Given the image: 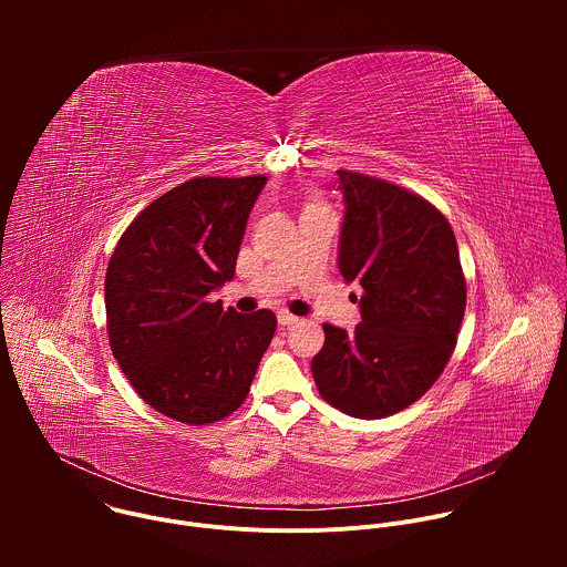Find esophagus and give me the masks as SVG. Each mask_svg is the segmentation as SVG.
<instances>
[{"label":"esophagus","mask_w":567,"mask_h":567,"mask_svg":"<svg viewBox=\"0 0 567 567\" xmlns=\"http://www.w3.org/2000/svg\"><path fill=\"white\" fill-rule=\"evenodd\" d=\"M300 318L298 316H293V313H289V311H278V322L282 328H291V326H296Z\"/></svg>","instance_id":"1"}]
</instances>
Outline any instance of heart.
Instances as JSON below:
<instances>
[{
    "mask_svg": "<svg viewBox=\"0 0 567 567\" xmlns=\"http://www.w3.org/2000/svg\"><path fill=\"white\" fill-rule=\"evenodd\" d=\"M318 208H326V206H322V204H318V202H309L305 210H318Z\"/></svg>",
    "mask_w": 567,
    "mask_h": 567,
    "instance_id": "1",
    "label": "heart"
}]
</instances>
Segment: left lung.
<instances>
[{"mask_svg":"<svg viewBox=\"0 0 567 567\" xmlns=\"http://www.w3.org/2000/svg\"><path fill=\"white\" fill-rule=\"evenodd\" d=\"M346 215L339 269L359 282L354 332L326 322L311 359L320 396L334 409L381 420L415 403L446 368L466 307L457 241L424 197L352 171H337Z\"/></svg>","mask_w":567,"mask_h":567,"instance_id":"8db88e82","label":"left lung"}]
</instances>
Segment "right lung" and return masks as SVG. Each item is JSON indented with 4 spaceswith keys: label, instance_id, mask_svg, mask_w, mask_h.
I'll use <instances>...</instances> for the list:
<instances>
[{
    "label": "right lung",
    "instance_id": "1",
    "mask_svg": "<svg viewBox=\"0 0 567 567\" xmlns=\"http://www.w3.org/2000/svg\"><path fill=\"white\" fill-rule=\"evenodd\" d=\"M267 177H197L145 206L105 276L112 354L138 396L204 426L245 403L276 313H237L208 293L235 276L249 213Z\"/></svg>",
    "mask_w": 567,
    "mask_h": 567
}]
</instances>
